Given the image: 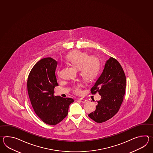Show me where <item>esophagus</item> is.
Wrapping results in <instances>:
<instances>
[{
	"label": "esophagus",
	"instance_id": "34e87169",
	"mask_svg": "<svg viewBox=\"0 0 153 153\" xmlns=\"http://www.w3.org/2000/svg\"><path fill=\"white\" fill-rule=\"evenodd\" d=\"M78 100L79 101H80V102H83V103H85V102H88L87 100L85 99H79Z\"/></svg>",
	"mask_w": 153,
	"mask_h": 153
}]
</instances>
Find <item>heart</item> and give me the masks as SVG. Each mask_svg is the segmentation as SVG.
Masks as SVG:
<instances>
[{
  "mask_svg": "<svg viewBox=\"0 0 153 153\" xmlns=\"http://www.w3.org/2000/svg\"><path fill=\"white\" fill-rule=\"evenodd\" d=\"M66 61L78 68L79 74L85 80L92 81L98 75L100 68V63L98 58L94 55L88 56L85 52L74 51L66 56ZM58 74H60L58 70ZM83 85L81 82L74 86L73 91L76 94L82 93L81 88Z\"/></svg>",
  "mask_w": 153,
  "mask_h": 153,
  "instance_id": "obj_1",
  "label": "heart"
}]
</instances>
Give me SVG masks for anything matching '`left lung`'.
<instances>
[{"mask_svg":"<svg viewBox=\"0 0 153 153\" xmlns=\"http://www.w3.org/2000/svg\"><path fill=\"white\" fill-rule=\"evenodd\" d=\"M126 87V76L121 65L115 58L106 62L104 68L91 91L98 93L101 99L97 101L94 111L88 116L97 123L105 122L119 111L123 100Z\"/></svg>","mask_w":153,"mask_h":153,"instance_id":"1","label":"left lung"}]
</instances>
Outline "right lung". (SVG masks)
Segmentation results:
<instances>
[{
    "instance_id": "right-lung-1",
    "label": "right lung",
    "mask_w": 153,
    "mask_h": 153,
    "mask_svg": "<svg viewBox=\"0 0 153 153\" xmlns=\"http://www.w3.org/2000/svg\"><path fill=\"white\" fill-rule=\"evenodd\" d=\"M57 65L53 58H43L34 65L27 79V91L34 112L49 125L62 121L68 114L69 105L74 102L70 98L54 95L55 87L58 85Z\"/></svg>"
}]
</instances>
